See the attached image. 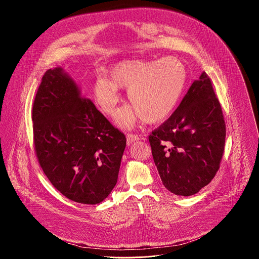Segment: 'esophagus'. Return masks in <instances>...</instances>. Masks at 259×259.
Here are the masks:
<instances>
[{
	"label": "esophagus",
	"instance_id": "1",
	"mask_svg": "<svg viewBox=\"0 0 259 259\" xmlns=\"http://www.w3.org/2000/svg\"><path fill=\"white\" fill-rule=\"evenodd\" d=\"M139 138H140V137H139L138 135H133V134L127 135V137H126V144H127V146L132 145L134 142L139 141Z\"/></svg>",
	"mask_w": 259,
	"mask_h": 259
}]
</instances>
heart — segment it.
I'll use <instances>...</instances> for the list:
<instances>
[{
    "instance_id": "b5f03b06",
    "label": "heart",
    "mask_w": 259,
    "mask_h": 259,
    "mask_svg": "<svg viewBox=\"0 0 259 259\" xmlns=\"http://www.w3.org/2000/svg\"><path fill=\"white\" fill-rule=\"evenodd\" d=\"M185 81V66L177 58L126 60L111 66L108 78H97L94 96L103 112L112 115L121 100L118 89H128L127 99L133 107L121 109L115 120L120 126L132 127L142 117L148 123L167 118L179 104Z\"/></svg>"
}]
</instances>
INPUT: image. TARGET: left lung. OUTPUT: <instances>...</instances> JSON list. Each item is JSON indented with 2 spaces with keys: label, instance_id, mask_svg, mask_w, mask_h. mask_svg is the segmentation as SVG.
I'll return each mask as SVG.
<instances>
[{
  "label": "left lung",
  "instance_id": "1",
  "mask_svg": "<svg viewBox=\"0 0 259 259\" xmlns=\"http://www.w3.org/2000/svg\"><path fill=\"white\" fill-rule=\"evenodd\" d=\"M148 141L160 180L170 192L189 196L211 182L224 150L225 122L205 72Z\"/></svg>",
  "mask_w": 259,
  "mask_h": 259
}]
</instances>
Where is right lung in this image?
Here are the masks:
<instances>
[{"label": "right lung", "mask_w": 259, "mask_h": 259, "mask_svg": "<svg viewBox=\"0 0 259 259\" xmlns=\"http://www.w3.org/2000/svg\"><path fill=\"white\" fill-rule=\"evenodd\" d=\"M32 119L37 160L51 184L78 203L105 200L116 185L126 139L63 68L42 75Z\"/></svg>", "instance_id": "add662e5"}]
</instances>
